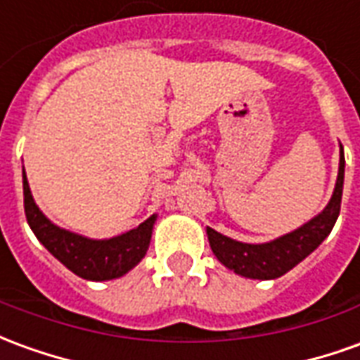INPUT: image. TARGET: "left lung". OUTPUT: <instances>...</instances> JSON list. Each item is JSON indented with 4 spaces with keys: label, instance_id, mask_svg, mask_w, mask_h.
<instances>
[{
    "label": "left lung",
    "instance_id": "left-lung-1",
    "mask_svg": "<svg viewBox=\"0 0 360 360\" xmlns=\"http://www.w3.org/2000/svg\"><path fill=\"white\" fill-rule=\"evenodd\" d=\"M343 177H345V155H343V146H341L338 183H335L328 206L316 218H311L310 222L300 226L298 230L267 241V243H243V241H236L228 236H222L212 228H206L210 248L218 261L238 275L259 278V281H269V278H276L288 273L302 259L308 257L333 230L339 210H341Z\"/></svg>",
    "mask_w": 360,
    "mask_h": 360
}]
</instances>
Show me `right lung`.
<instances>
[{
    "label": "right lung",
    "instance_id": "add662e5",
    "mask_svg": "<svg viewBox=\"0 0 360 360\" xmlns=\"http://www.w3.org/2000/svg\"><path fill=\"white\" fill-rule=\"evenodd\" d=\"M22 195H25V214L34 236L54 257L87 281H110L127 275L136 267L148 251L155 218L152 214L138 228L120 233L110 240H89L79 233L58 228L40 212L29 188L27 175L22 172Z\"/></svg>",
    "mask_w": 360,
    "mask_h": 360
}]
</instances>
